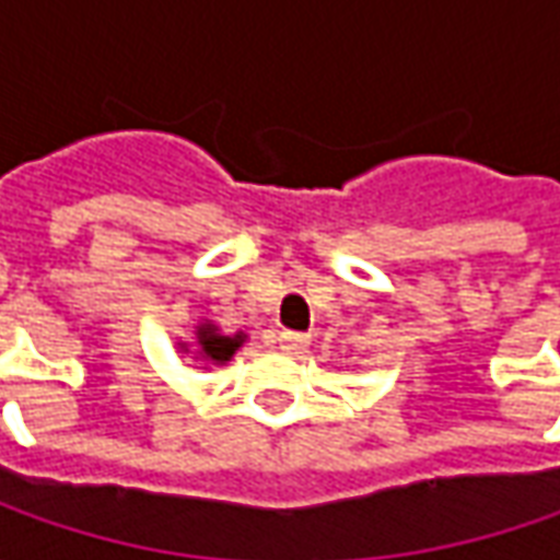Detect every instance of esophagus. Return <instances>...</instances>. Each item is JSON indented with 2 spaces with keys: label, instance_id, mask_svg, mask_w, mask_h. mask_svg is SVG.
<instances>
[{
  "label": "esophagus",
  "instance_id": "34e87169",
  "mask_svg": "<svg viewBox=\"0 0 560 560\" xmlns=\"http://www.w3.org/2000/svg\"><path fill=\"white\" fill-rule=\"evenodd\" d=\"M307 345H311V335H304V331H280V347L287 353H302Z\"/></svg>",
  "mask_w": 560,
  "mask_h": 560
}]
</instances>
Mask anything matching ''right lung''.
Listing matches in <instances>:
<instances>
[{"label": "right lung", "instance_id": "1", "mask_svg": "<svg viewBox=\"0 0 560 560\" xmlns=\"http://www.w3.org/2000/svg\"><path fill=\"white\" fill-rule=\"evenodd\" d=\"M241 341H243V335L229 338V335H219L213 326H200L198 329L200 357H207V360H213V362H229L231 353L241 347Z\"/></svg>", "mask_w": 560, "mask_h": 560}]
</instances>
